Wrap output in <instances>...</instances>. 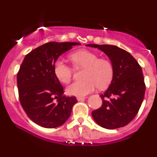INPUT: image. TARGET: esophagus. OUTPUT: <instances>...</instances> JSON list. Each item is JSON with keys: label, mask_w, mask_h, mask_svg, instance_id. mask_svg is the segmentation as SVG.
<instances>
[{"label": "esophagus", "mask_w": 157, "mask_h": 157, "mask_svg": "<svg viewBox=\"0 0 157 157\" xmlns=\"http://www.w3.org/2000/svg\"><path fill=\"white\" fill-rule=\"evenodd\" d=\"M86 99V97H77V100H78V101H80V100H83Z\"/></svg>", "instance_id": "34e87169"}]
</instances>
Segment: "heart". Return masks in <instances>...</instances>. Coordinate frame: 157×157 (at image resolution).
Listing matches in <instances>:
<instances>
[{
	"instance_id": "b5f03b06",
	"label": "heart",
	"mask_w": 157,
	"mask_h": 157,
	"mask_svg": "<svg viewBox=\"0 0 157 157\" xmlns=\"http://www.w3.org/2000/svg\"><path fill=\"white\" fill-rule=\"evenodd\" d=\"M75 67L85 68L82 81H77L68 86V95L84 97L92 92L97 86L104 89L111 82L113 77V66L109 60L99 58L98 55L88 50H80L69 57ZM54 72L63 83H68L72 77V69L60 59L55 61Z\"/></svg>"
}]
</instances>
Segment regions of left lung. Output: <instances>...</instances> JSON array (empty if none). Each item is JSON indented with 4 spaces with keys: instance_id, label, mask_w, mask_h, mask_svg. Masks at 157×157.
Masks as SVG:
<instances>
[{
    "instance_id": "1",
    "label": "left lung",
    "mask_w": 157,
    "mask_h": 157,
    "mask_svg": "<svg viewBox=\"0 0 157 157\" xmlns=\"http://www.w3.org/2000/svg\"><path fill=\"white\" fill-rule=\"evenodd\" d=\"M109 57L113 66L111 84L100 94L102 105L91 112L97 124L106 129L123 127L137 114L145 96L142 68L133 56L113 45L88 44Z\"/></svg>"
}]
</instances>
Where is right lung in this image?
Returning a JSON list of instances; mask_svg holds the SVG:
<instances>
[{"instance_id":"obj_1","label":"right lung","mask_w":157,"mask_h":157,"mask_svg":"<svg viewBox=\"0 0 157 157\" xmlns=\"http://www.w3.org/2000/svg\"><path fill=\"white\" fill-rule=\"evenodd\" d=\"M80 43L49 42L24 57L17 75L19 99L23 110L35 123L46 128L62 125L70 117L74 97L63 96V88L54 72L58 57Z\"/></svg>"}]
</instances>
